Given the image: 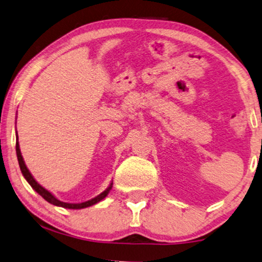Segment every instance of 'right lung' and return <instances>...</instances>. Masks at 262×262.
Returning <instances> with one entry per match:
<instances>
[{"mask_svg":"<svg viewBox=\"0 0 262 262\" xmlns=\"http://www.w3.org/2000/svg\"><path fill=\"white\" fill-rule=\"evenodd\" d=\"M17 138V136H16ZM16 156H17V160H19V165H20V169L22 172V174H24L25 179L27 180L29 183V185H31L33 189H34L36 192H38L40 196H41L43 200L49 202V203L53 204V205H57V206H61V208H66V209H83V208H88V206H91L96 203H98V202H101L102 200H104L106 197V194L109 193V191L112 190L113 187V183L110 184L108 189L105 191H103L101 194H98L97 197L93 198V200L90 201H86V202H83V203H77V204H73V203H64V202L57 200L56 197L53 196L52 193L50 192V191H47L46 189H43V187L38 184V182L33 178V176L31 174V172L28 171V168L26 167L25 165V161H24V158L21 156V152H20V146H19V142H16Z\"/></svg>","mask_w":262,"mask_h":262,"instance_id":"obj_1","label":"right lung"}]
</instances>
